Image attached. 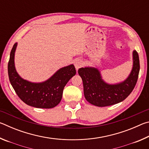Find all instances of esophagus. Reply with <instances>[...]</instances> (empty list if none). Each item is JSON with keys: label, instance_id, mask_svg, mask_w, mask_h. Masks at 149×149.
Segmentation results:
<instances>
[{"label": "esophagus", "instance_id": "34e87169", "mask_svg": "<svg viewBox=\"0 0 149 149\" xmlns=\"http://www.w3.org/2000/svg\"><path fill=\"white\" fill-rule=\"evenodd\" d=\"M74 65H75V69L77 70L78 69L80 68L81 67H82L83 62L80 59H76L74 61Z\"/></svg>", "mask_w": 149, "mask_h": 149}]
</instances>
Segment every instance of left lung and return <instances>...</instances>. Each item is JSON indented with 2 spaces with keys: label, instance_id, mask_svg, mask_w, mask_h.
I'll return each mask as SVG.
<instances>
[{
  "label": "left lung",
  "instance_id": "8db88e82",
  "mask_svg": "<svg viewBox=\"0 0 149 149\" xmlns=\"http://www.w3.org/2000/svg\"><path fill=\"white\" fill-rule=\"evenodd\" d=\"M139 69V58L135 50L133 51L132 71L124 81L118 84H110L106 82L97 68H81L78 70V74L83 81L85 99L99 107H108L123 101L134 89Z\"/></svg>",
  "mask_w": 149,
  "mask_h": 149
}]
</instances>
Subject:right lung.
<instances>
[{"label": "right lung", "instance_id": "obj_1", "mask_svg": "<svg viewBox=\"0 0 149 149\" xmlns=\"http://www.w3.org/2000/svg\"><path fill=\"white\" fill-rule=\"evenodd\" d=\"M17 43L12 47L8 64L10 81L22 101L38 108H52L59 104L65 85L76 74L74 64L63 67L45 81L34 83L24 79L17 74L14 56Z\"/></svg>", "mask_w": 149, "mask_h": 149}]
</instances>
